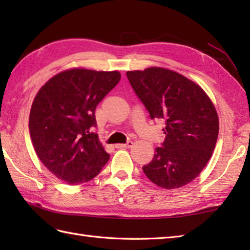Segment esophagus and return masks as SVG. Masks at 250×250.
<instances>
[{"label": "esophagus", "mask_w": 250, "mask_h": 250, "mask_svg": "<svg viewBox=\"0 0 250 250\" xmlns=\"http://www.w3.org/2000/svg\"><path fill=\"white\" fill-rule=\"evenodd\" d=\"M132 145H133V143H132L131 141H128V142L125 143V144H116L115 147H116V148H129V147H131Z\"/></svg>", "instance_id": "34e87169"}]
</instances>
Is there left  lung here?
<instances>
[{"label":"left lung","instance_id":"left-lung-1","mask_svg":"<svg viewBox=\"0 0 250 250\" xmlns=\"http://www.w3.org/2000/svg\"><path fill=\"white\" fill-rule=\"evenodd\" d=\"M126 77L150 118L166 120V140L143 172L166 189L192 182L208 162L218 137L211 101L198 84L167 68L126 72Z\"/></svg>","mask_w":250,"mask_h":250}]
</instances>
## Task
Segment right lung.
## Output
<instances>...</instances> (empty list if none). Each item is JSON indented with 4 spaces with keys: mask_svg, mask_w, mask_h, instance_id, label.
<instances>
[{
    "mask_svg": "<svg viewBox=\"0 0 250 250\" xmlns=\"http://www.w3.org/2000/svg\"><path fill=\"white\" fill-rule=\"evenodd\" d=\"M119 72L73 68L57 74L32 104L29 130L37 157L66 184L87 183L109 155L99 141L95 108L119 83Z\"/></svg>",
    "mask_w": 250,
    "mask_h": 250,
    "instance_id": "add662e5",
    "label": "right lung"
}]
</instances>
